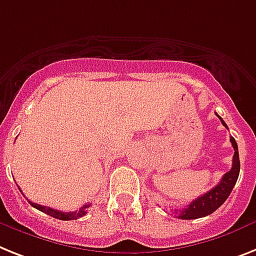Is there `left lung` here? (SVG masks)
I'll return each instance as SVG.
<instances>
[{
    "label": "left lung",
    "mask_w": 256,
    "mask_h": 256,
    "mask_svg": "<svg viewBox=\"0 0 256 256\" xmlns=\"http://www.w3.org/2000/svg\"><path fill=\"white\" fill-rule=\"evenodd\" d=\"M220 120H221L222 126H225V128H228V126L221 118H220ZM230 142H232V145H233L234 148L233 164H232V168L228 171L226 174H224V176L221 178V180H220V183L216 187H213L212 190H209V191L206 192L204 195L199 196L198 199L194 200L191 204H188V206L182 209V210L174 209V213L176 214L178 218L195 220L200 218V217L208 216V214L213 213L217 208H220V206H222L224 202H225V200L229 198L230 192L233 191L234 186L237 183L240 168L237 141L234 140V137H230Z\"/></svg>",
    "instance_id": "8db88e82"
}]
</instances>
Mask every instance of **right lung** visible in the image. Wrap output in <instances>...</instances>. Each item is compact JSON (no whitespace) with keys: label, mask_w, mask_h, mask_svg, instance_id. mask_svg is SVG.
Returning <instances> with one entry per match:
<instances>
[{"label":"right lung","mask_w":256,"mask_h":256,"mask_svg":"<svg viewBox=\"0 0 256 256\" xmlns=\"http://www.w3.org/2000/svg\"><path fill=\"white\" fill-rule=\"evenodd\" d=\"M18 188H19V187H18ZM28 202L34 206V208L39 209L40 212L46 213V214H48V216L54 217V218H57V220H64V221L77 220V218H80V217L85 216L86 208H88V206H90V204H86V206H81V208L78 209V210H74V212H61V210H57V209L50 208V206H39V204H36V202H30V200H28Z\"/></svg>","instance_id":"add662e5"}]
</instances>
